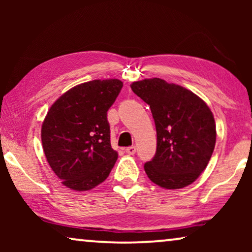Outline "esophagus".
I'll list each match as a JSON object with an SVG mask.
<instances>
[{
  "label": "esophagus",
  "instance_id": "esophagus-1",
  "mask_svg": "<svg viewBox=\"0 0 252 252\" xmlns=\"http://www.w3.org/2000/svg\"><path fill=\"white\" fill-rule=\"evenodd\" d=\"M125 151L127 154H129V155H134L136 153V148L134 147V146H132V147H127L126 149H125Z\"/></svg>",
  "mask_w": 252,
  "mask_h": 252
}]
</instances>
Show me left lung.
<instances>
[{
	"mask_svg": "<svg viewBox=\"0 0 252 252\" xmlns=\"http://www.w3.org/2000/svg\"><path fill=\"white\" fill-rule=\"evenodd\" d=\"M130 88L150 106L156 125V154L144 164L148 178L166 189L192 184L216 146L211 110L192 92L159 78L133 82Z\"/></svg>",
	"mask_w": 252,
	"mask_h": 252,
	"instance_id": "left-lung-1",
	"label": "left lung"
}]
</instances>
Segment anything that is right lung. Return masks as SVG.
Instances as JSON below:
<instances>
[{
	"mask_svg": "<svg viewBox=\"0 0 252 252\" xmlns=\"http://www.w3.org/2000/svg\"><path fill=\"white\" fill-rule=\"evenodd\" d=\"M123 88L118 79L78 85L51 105L41 129L44 155L63 185L84 191L109 177L118 158L110 143L108 110Z\"/></svg>",
	"mask_w": 252,
	"mask_h": 252,
	"instance_id": "right-lung-1",
	"label": "right lung"
}]
</instances>
